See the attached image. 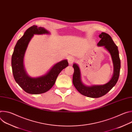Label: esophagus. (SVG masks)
<instances>
[{
    "mask_svg": "<svg viewBox=\"0 0 132 132\" xmlns=\"http://www.w3.org/2000/svg\"><path fill=\"white\" fill-rule=\"evenodd\" d=\"M68 61L69 64H72L75 61V58L73 57H69L68 59Z\"/></svg>",
    "mask_w": 132,
    "mask_h": 132,
    "instance_id": "1",
    "label": "esophagus"
}]
</instances>
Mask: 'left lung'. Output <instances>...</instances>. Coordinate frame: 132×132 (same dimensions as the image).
<instances>
[{
	"mask_svg": "<svg viewBox=\"0 0 132 132\" xmlns=\"http://www.w3.org/2000/svg\"><path fill=\"white\" fill-rule=\"evenodd\" d=\"M99 36L101 38V40L98 43V46H103L110 53L113 64V75L111 80L104 85L87 86L81 81L80 70L78 65L75 63L72 65L74 68L72 82L75 87L81 95L93 98L102 97L116 85L119 79L121 68V61L118 48L111 37L104 32H102Z\"/></svg>",
	"mask_w": 132,
	"mask_h": 132,
	"instance_id": "obj_1",
	"label": "left lung"
}]
</instances>
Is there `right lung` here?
Masks as SVG:
<instances>
[{"label":"right lung","mask_w":132,"mask_h":132,"mask_svg":"<svg viewBox=\"0 0 132 132\" xmlns=\"http://www.w3.org/2000/svg\"><path fill=\"white\" fill-rule=\"evenodd\" d=\"M50 34V32L42 27L33 26L28 29L18 41L11 57V66L15 81L24 91L33 95L48 91L54 85L61 71L68 66L67 60H64L55 64L42 76L33 78L28 75L23 65L26 50L34 34Z\"/></svg>","instance_id":"right-lung-1"}]
</instances>
